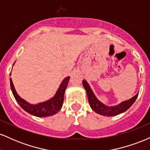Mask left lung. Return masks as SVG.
Listing matches in <instances>:
<instances>
[{
  "label": "left lung",
  "instance_id": "1",
  "mask_svg": "<svg viewBox=\"0 0 150 150\" xmlns=\"http://www.w3.org/2000/svg\"><path fill=\"white\" fill-rule=\"evenodd\" d=\"M82 85H83L86 92H87L88 101L92 109L94 111H95L96 113L103 115V116H113L125 112V111H127L133 104V103L135 102L136 99H137V96H138V93H137L136 95L132 97L131 99H130L129 100L123 101V102H121L120 104L117 105V106H108L102 104L101 101L98 100L97 97L94 95V92H92V89L89 87V84L87 83V81H82Z\"/></svg>",
  "mask_w": 150,
  "mask_h": 150
}]
</instances>
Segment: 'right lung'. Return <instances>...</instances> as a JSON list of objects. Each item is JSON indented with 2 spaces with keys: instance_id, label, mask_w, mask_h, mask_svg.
<instances>
[{
  "instance_id": "obj_1",
  "label": "right lung",
  "mask_w": 150,
  "mask_h": 150,
  "mask_svg": "<svg viewBox=\"0 0 150 150\" xmlns=\"http://www.w3.org/2000/svg\"><path fill=\"white\" fill-rule=\"evenodd\" d=\"M14 65V64H13ZM70 77H65L53 98L38 104H30L18 95L15 91L12 79L10 78V88L14 97L21 107L27 113L37 117H47L56 114L61 110L64 100V93L69 82Z\"/></svg>"
}]
</instances>
